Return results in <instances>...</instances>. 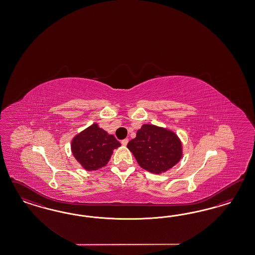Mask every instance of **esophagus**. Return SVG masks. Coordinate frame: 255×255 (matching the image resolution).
Returning <instances> with one entry per match:
<instances>
[{"instance_id": "esophagus-1", "label": "esophagus", "mask_w": 255, "mask_h": 255, "mask_svg": "<svg viewBox=\"0 0 255 255\" xmlns=\"http://www.w3.org/2000/svg\"><path fill=\"white\" fill-rule=\"evenodd\" d=\"M128 142H129V139H124V140H122V145H124V146H126V145L128 144Z\"/></svg>"}]
</instances>
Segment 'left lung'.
<instances>
[{"mask_svg":"<svg viewBox=\"0 0 255 255\" xmlns=\"http://www.w3.org/2000/svg\"><path fill=\"white\" fill-rule=\"evenodd\" d=\"M127 147L143 169L162 174L176 165L182 157L181 141L174 131L152 124H144Z\"/></svg>","mask_w":255,"mask_h":255,"instance_id":"obj_1","label":"left lung"}]
</instances>
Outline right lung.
Segmentation results:
<instances>
[{
  "label": "right lung",
  "mask_w": 255,
  "mask_h": 255,
  "mask_svg": "<svg viewBox=\"0 0 255 255\" xmlns=\"http://www.w3.org/2000/svg\"><path fill=\"white\" fill-rule=\"evenodd\" d=\"M120 146L121 143L113 134L103 130L98 124H93L73 138L71 149L84 169L93 171L105 166L113 150Z\"/></svg>",
  "instance_id": "obj_1"
}]
</instances>
